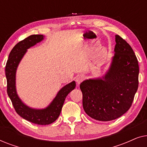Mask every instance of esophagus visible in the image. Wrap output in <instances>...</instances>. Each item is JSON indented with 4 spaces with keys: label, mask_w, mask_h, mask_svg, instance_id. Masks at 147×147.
<instances>
[{
    "label": "esophagus",
    "mask_w": 147,
    "mask_h": 147,
    "mask_svg": "<svg viewBox=\"0 0 147 147\" xmlns=\"http://www.w3.org/2000/svg\"><path fill=\"white\" fill-rule=\"evenodd\" d=\"M84 80V76H78L76 78V82H77L78 85L81 83V82Z\"/></svg>",
    "instance_id": "esophagus-1"
}]
</instances>
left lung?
<instances>
[{"label": "left lung", "instance_id": "8db88e82", "mask_svg": "<svg viewBox=\"0 0 147 147\" xmlns=\"http://www.w3.org/2000/svg\"><path fill=\"white\" fill-rule=\"evenodd\" d=\"M116 45L109 69L101 78L80 84L83 108L90 117L110 121L129 110L138 86L137 58L129 44L115 35Z\"/></svg>", "mask_w": 147, "mask_h": 147}]
</instances>
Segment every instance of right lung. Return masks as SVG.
Returning a JSON list of instances; mask_svg holds the SVG:
<instances>
[{
  "instance_id": "right-lung-1",
  "label": "right lung",
  "mask_w": 147,
  "mask_h": 147,
  "mask_svg": "<svg viewBox=\"0 0 147 147\" xmlns=\"http://www.w3.org/2000/svg\"><path fill=\"white\" fill-rule=\"evenodd\" d=\"M43 35H33L20 41L11 50L5 67L7 81V94L11 99L15 111L24 119L39 125L53 123L59 117L66 96L76 88L73 81L64 86L51 103L43 109L30 108L24 104L18 96L16 89V72L19 64L27 49L44 39Z\"/></svg>"
}]
</instances>
